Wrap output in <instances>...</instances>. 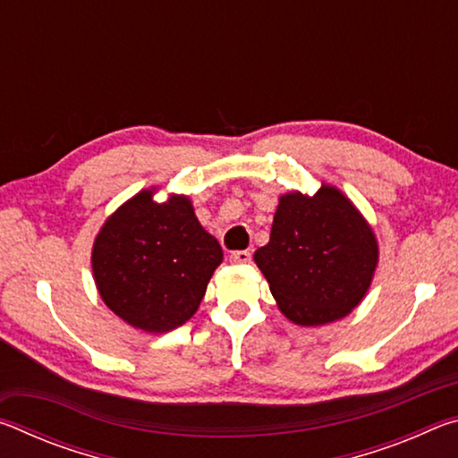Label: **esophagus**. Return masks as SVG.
<instances>
[{
  "label": "esophagus",
  "instance_id": "obj_1",
  "mask_svg": "<svg viewBox=\"0 0 458 458\" xmlns=\"http://www.w3.org/2000/svg\"><path fill=\"white\" fill-rule=\"evenodd\" d=\"M230 260L236 262V265H242V262H250V252L248 250H236L230 254Z\"/></svg>",
  "mask_w": 458,
  "mask_h": 458
}]
</instances>
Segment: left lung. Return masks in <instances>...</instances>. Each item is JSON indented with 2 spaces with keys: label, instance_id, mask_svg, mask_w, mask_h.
<instances>
[{
  "label": "left lung",
  "instance_id": "left-lung-1",
  "mask_svg": "<svg viewBox=\"0 0 458 458\" xmlns=\"http://www.w3.org/2000/svg\"><path fill=\"white\" fill-rule=\"evenodd\" d=\"M254 262L281 313L294 325L319 327L344 319L369 291L379 262L374 228L335 185L313 196L278 198L267 246Z\"/></svg>",
  "mask_w": 458,
  "mask_h": 458
}]
</instances>
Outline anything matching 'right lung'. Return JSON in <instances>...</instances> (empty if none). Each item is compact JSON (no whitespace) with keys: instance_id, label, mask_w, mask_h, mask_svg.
I'll list each match as a JSON object with an SVG mask.
<instances>
[{"instance_id":"1","label":"right lung","mask_w":458,"mask_h":458,"mask_svg":"<svg viewBox=\"0 0 458 458\" xmlns=\"http://www.w3.org/2000/svg\"><path fill=\"white\" fill-rule=\"evenodd\" d=\"M141 190L100 226L90 252L103 303L145 333H167L190 321L224 259L183 193L155 199Z\"/></svg>"}]
</instances>
